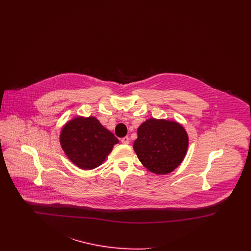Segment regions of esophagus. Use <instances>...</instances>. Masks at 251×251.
<instances>
[{"mask_svg": "<svg viewBox=\"0 0 251 251\" xmlns=\"http://www.w3.org/2000/svg\"><path fill=\"white\" fill-rule=\"evenodd\" d=\"M130 142V138L128 136H125L123 138H121V143L124 144V145H128Z\"/></svg>", "mask_w": 251, "mask_h": 251, "instance_id": "esophagus-1", "label": "esophagus"}]
</instances>
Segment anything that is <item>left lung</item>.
<instances>
[{
    "label": "left lung",
    "instance_id": "obj_1",
    "mask_svg": "<svg viewBox=\"0 0 251 251\" xmlns=\"http://www.w3.org/2000/svg\"><path fill=\"white\" fill-rule=\"evenodd\" d=\"M188 145V134L179 122L149 119L137 129L133 150L148 170L165 175L181 164Z\"/></svg>",
    "mask_w": 251,
    "mask_h": 251
}]
</instances>
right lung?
<instances>
[{"mask_svg":"<svg viewBox=\"0 0 251 251\" xmlns=\"http://www.w3.org/2000/svg\"><path fill=\"white\" fill-rule=\"evenodd\" d=\"M119 139L94 117H76L60 133V144L72 163L84 170L100 166Z\"/></svg>","mask_w":251,"mask_h":251,"instance_id":"obj_1","label":"right lung"}]
</instances>
